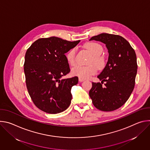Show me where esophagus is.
<instances>
[{
    "label": "esophagus",
    "mask_w": 150,
    "mask_h": 150,
    "mask_svg": "<svg viewBox=\"0 0 150 150\" xmlns=\"http://www.w3.org/2000/svg\"><path fill=\"white\" fill-rule=\"evenodd\" d=\"M83 81H84V79H82V78H79V82H83Z\"/></svg>",
    "instance_id": "1"
}]
</instances>
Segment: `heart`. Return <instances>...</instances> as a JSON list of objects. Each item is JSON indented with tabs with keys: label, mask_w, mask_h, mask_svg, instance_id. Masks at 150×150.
<instances>
[{
	"label": "heart",
	"mask_w": 150,
	"mask_h": 150,
	"mask_svg": "<svg viewBox=\"0 0 150 150\" xmlns=\"http://www.w3.org/2000/svg\"><path fill=\"white\" fill-rule=\"evenodd\" d=\"M86 47L93 55L90 64H94L90 66L78 65L73 68L71 73L73 75L78 76L82 79H88L97 73L98 68H102L105 65V59L103 56L101 55L103 52V48L101 45L96 42H90L85 45ZM66 58L71 66L76 64V49H71L67 54Z\"/></svg>",
	"instance_id": "1"
}]
</instances>
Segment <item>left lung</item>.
I'll use <instances>...</instances> for the list:
<instances>
[{
	"mask_svg": "<svg viewBox=\"0 0 150 150\" xmlns=\"http://www.w3.org/2000/svg\"><path fill=\"white\" fill-rule=\"evenodd\" d=\"M90 40L101 41L108 49L106 65L93 82L89 95L94 105L100 110L110 112L122 106L132 93L137 73V56L129 42L122 36L102 33ZM106 82L104 86L102 84Z\"/></svg>",
	"mask_w": 150,
	"mask_h": 150,
	"instance_id": "1",
	"label": "left lung"
}]
</instances>
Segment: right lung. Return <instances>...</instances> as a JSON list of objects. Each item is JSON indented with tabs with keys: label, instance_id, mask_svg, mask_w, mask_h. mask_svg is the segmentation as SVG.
Instances as JSON below:
<instances>
[{
	"label": "right lung",
	"instance_id": "obj_1",
	"mask_svg": "<svg viewBox=\"0 0 150 150\" xmlns=\"http://www.w3.org/2000/svg\"><path fill=\"white\" fill-rule=\"evenodd\" d=\"M79 41L56 37L42 38L27 49L24 65L27 88L33 103L41 110L56 114L69 106L71 90L78 83V78H62L70 72L65 53Z\"/></svg>",
	"mask_w": 150,
	"mask_h": 150
}]
</instances>
